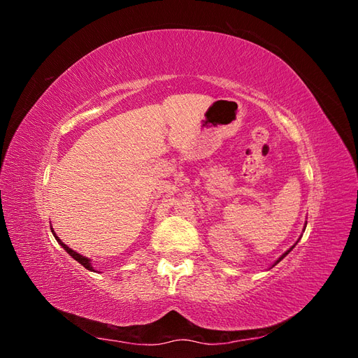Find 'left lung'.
<instances>
[{
	"instance_id": "1",
	"label": "left lung",
	"mask_w": 358,
	"mask_h": 358,
	"mask_svg": "<svg viewBox=\"0 0 358 358\" xmlns=\"http://www.w3.org/2000/svg\"><path fill=\"white\" fill-rule=\"evenodd\" d=\"M306 224H308V222H305V229H306ZM297 242H299V241H297ZM297 242H296V243H294V245H292V246H291V248H289V249H287V251H285V252H284V254H282V255H280V257H279V258H278V259H276V262H275V263H273V264H272V267H273V266H276V264H278V263H279V262H280V259H284V258H285V257H287V255H288V254H289V252H291V251H292V248H294V246H296V245H297Z\"/></svg>"
}]
</instances>
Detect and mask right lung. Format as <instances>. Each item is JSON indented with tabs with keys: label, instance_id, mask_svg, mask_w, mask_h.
<instances>
[{
	"label": "right lung",
	"instance_id": "obj_1",
	"mask_svg": "<svg viewBox=\"0 0 358 358\" xmlns=\"http://www.w3.org/2000/svg\"><path fill=\"white\" fill-rule=\"evenodd\" d=\"M52 230V234H53V237H55V239H57V242L64 248V249H66V251H67V254L69 255H71L74 259H76V262H79L85 268H88V270H91V272H95V270H94V267H92V262H91V259L88 258V257H83V255H80V254H78V252H76V251H73V249L71 248H69L66 243H64L61 239H59V237L57 236V233L55 231H53V229H50Z\"/></svg>",
	"mask_w": 358,
	"mask_h": 358
}]
</instances>
